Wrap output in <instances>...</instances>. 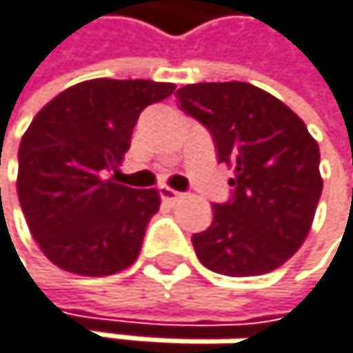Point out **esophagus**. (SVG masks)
Wrapping results in <instances>:
<instances>
[{
    "mask_svg": "<svg viewBox=\"0 0 353 353\" xmlns=\"http://www.w3.org/2000/svg\"><path fill=\"white\" fill-rule=\"evenodd\" d=\"M158 193H160V199L165 203H175V201H180L184 197L180 191H173V188H169V186H160Z\"/></svg>",
    "mask_w": 353,
    "mask_h": 353,
    "instance_id": "1",
    "label": "esophagus"
}]
</instances>
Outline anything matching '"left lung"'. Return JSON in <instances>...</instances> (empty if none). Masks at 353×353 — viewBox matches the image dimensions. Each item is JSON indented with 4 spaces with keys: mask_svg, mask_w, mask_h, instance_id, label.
I'll return each mask as SVG.
<instances>
[{
    "mask_svg": "<svg viewBox=\"0 0 353 353\" xmlns=\"http://www.w3.org/2000/svg\"><path fill=\"white\" fill-rule=\"evenodd\" d=\"M180 110L212 134L216 160L234 169L232 197L193 234L203 267L232 278L282 267L306 241L323 180L319 145L286 103L248 82L182 86Z\"/></svg>",
    "mask_w": 353,
    "mask_h": 353,
    "instance_id": "8db88e82",
    "label": "left lung"
}]
</instances>
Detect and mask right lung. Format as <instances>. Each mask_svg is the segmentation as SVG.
I'll use <instances>...</instances> for the list:
<instances>
[{"mask_svg":"<svg viewBox=\"0 0 353 353\" xmlns=\"http://www.w3.org/2000/svg\"><path fill=\"white\" fill-rule=\"evenodd\" d=\"M173 90L169 82L99 77L62 90L34 117L19 145L17 193L34 241L56 267L101 278L139 258L160 195L108 173L130 150L139 114Z\"/></svg>","mask_w":353,"mask_h":353,"instance_id":"obj_1","label":"right lung"}]
</instances>
